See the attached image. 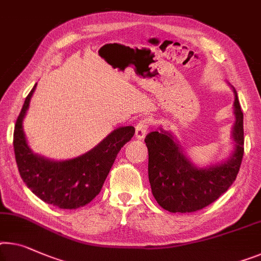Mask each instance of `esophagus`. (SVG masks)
<instances>
[{"mask_svg":"<svg viewBox=\"0 0 261 261\" xmlns=\"http://www.w3.org/2000/svg\"><path fill=\"white\" fill-rule=\"evenodd\" d=\"M151 125H152V120L149 118L139 120V122L137 123V125H136V132H135L136 137H137L138 139H143L144 137H145L146 132L150 129Z\"/></svg>","mask_w":261,"mask_h":261,"instance_id":"obj_1","label":"esophagus"}]
</instances>
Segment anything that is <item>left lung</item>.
I'll list each match as a JSON object with an SVG mask.
<instances>
[{
  "instance_id": "obj_1",
  "label": "left lung",
  "mask_w": 261,
  "mask_h": 261,
  "mask_svg": "<svg viewBox=\"0 0 261 261\" xmlns=\"http://www.w3.org/2000/svg\"><path fill=\"white\" fill-rule=\"evenodd\" d=\"M234 152L226 162L197 169L182 153L172 135L152 131L145 137L149 151V180L163 208L173 213L196 212L225 193L236 180L244 155V115L234 90Z\"/></svg>"
}]
</instances>
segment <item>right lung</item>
Returning a JSON list of instances; mask_svg holds the SVG:
<instances>
[{
	"mask_svg": "<svg viewBox=\"0 0 261 261\" xmlns=\"http://www.w3.org/2000/svg\"><path fill=\"white\" fill-rule=\"evenodd\" d=\"M33 90L27 96L15 123L14 151L19 176L35 196L56 207H83L100 192L120 149L134 137V126L112 131L96 147L69 161L53 162L33 153L25 141L22 122Z\"/></svg>",
	"mask_w": 261,
	"mask_h": 261,
	"instance_id": "right-lung-1",
	"label": "right lung"
}]
</instances>
